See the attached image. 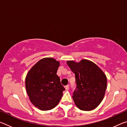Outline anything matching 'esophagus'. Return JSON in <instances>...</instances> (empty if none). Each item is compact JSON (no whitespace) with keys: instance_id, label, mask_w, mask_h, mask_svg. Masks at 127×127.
Returning <instances> with one entry per match:
<instances>
[{"instance_id":"obj_1","label":"esophagus","mask_w":127,"mask_h":127,"mask_svg":"<svg viewBox=\"0 0 127 127\" xmlns=\"http://www.w3.org/2000/svg\"><path fill=\"white\" fill-rule=\"evenodd\" d=\"M64 87H65V89L66 90H68L69 89V85H66Z\"/></svg>"}]
</instances>
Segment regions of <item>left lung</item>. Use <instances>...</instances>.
I'll return each instance as SVG.
<instances>
[{
  "label": "left lung",
  "mask_w": 127,
  "mask_h": 127,
  "mask_svg": "<svg viewBox=\"0 0 127 127\" xmlns=\"http://www.w3.org/2000/svg\"><path fill=\"white\" fill-rule=\"evenodd\" d=\"M75 74L76 88L72 98L80 110L90 111L98 106L104 98L106 89V75L98 66L89 60L77 63L66 62Z\"/></svg>",
  "instance_id": "8db88e82"
}]
</instances>
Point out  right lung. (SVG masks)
<instances>
[{
	"label": "right lung",
	"mask_w": 127,
	"mask_h": 127,
	"mask_svg": "<svg viewBox=\"0 0 127 127\" xmlns=\"http://www.w3.org/2000/svg\"><path fill=\"white\" fill-rule=\"evenodd\" d=\"M59 62L45 58L35 64L26 77L27 93L31 102L41 110H51L58 104L65 90L57 72Z\"/></svg>",
	"instance_id": "add662e5"
}]
</instances>
